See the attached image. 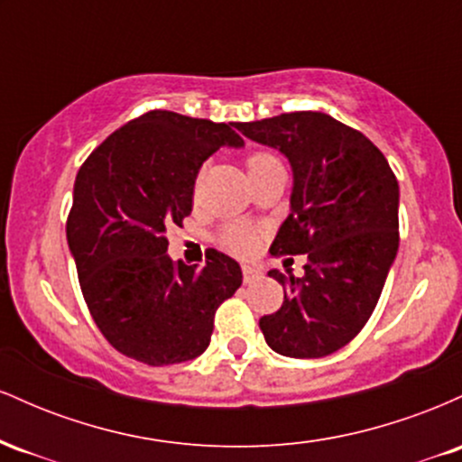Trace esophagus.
Wrapping results in <instances>:
<instances>
[{"mask_svg":"<svg viewBox=\"0 0 462 462\" xmlns=\"http://www.w3.org/2000/svg\"><path fill=\"white\" fill-rule=\"evenodd\" d=\"M243 282L245 284H252L254 280H258L263 275V272L258 267H254V264H243Z\"/></svg>","mask_w":462,"mask_h":462,"instance_id":"esophagus-1","label":"esophagus"}]
</instances>
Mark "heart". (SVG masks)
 Here are the masks:
<instances>
[{
    "label": "heart",
    "mask_w": 462,
    "mask_h": 462,
    "mask_svg": "<svg viewBox=\"0 0 462 462\" xmlns=\"http://www.w3.org/2000/svg\"><path fill=\"white\" fill-rule=\"evenodd\" d=\"M273 167H282V162H280V158L275 156V153L267 150H254L245 156V169L249 178L258 176V173L267 171V169H273ZM224 236H226L227 247L235 249L236 254L254 252V247H256L258 243V230L245 224L227 226Z\"/></svg>",
    "instance_id": "1"
}]
</instances>
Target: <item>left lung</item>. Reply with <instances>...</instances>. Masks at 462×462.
<instances>
[{"label": "left lung", "instance_id": "left-lung-1", "mask_svg": "<svg viewBox=\"0 0 462 462\" xmlns=\"http://www.w3.org/2000/svg\"><path fill=\"white\" fill-rule=\"evenodd\" d=\"M293 167L291 215L269 252L309 254L304 275L269 272L284 286L280 310L261 317L264 341L291 358H321L369 321L400 245V187L384 153L330 115L300 110L236 124Z\"/></svg>", "mask_w": 462, "mask_h": 462}]
</instances>
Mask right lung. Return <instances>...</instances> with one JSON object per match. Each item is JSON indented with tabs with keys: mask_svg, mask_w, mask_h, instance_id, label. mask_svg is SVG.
I'll use <instances>...</instances> for the list:
<instances>
[{
	"mask_svg": "<svg viewBox=\"0 0 462 462\" xmlns=\"http://www.w3.org/2000/svg\"><path fill=\"white\" fill-rule=\"evenodd\" d=\"M243 145L232 124L150 110L115 130L76 176L67 241L95 326L124 356L162 367L206 352L221 301L243 282L226 254L204 267L167 256L193 210L201 162Z\"/></svg>",
	"mask_w": 462,
	"mask_h": 462,
	"instance_id": "add662e5",
	"label": "right lung"
}]
</instances>
